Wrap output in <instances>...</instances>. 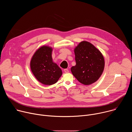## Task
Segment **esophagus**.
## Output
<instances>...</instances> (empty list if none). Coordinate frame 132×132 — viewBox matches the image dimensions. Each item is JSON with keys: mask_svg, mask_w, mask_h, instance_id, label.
I'll return each instance as SVG.
<instances>
[{"mask_svg": "<svg viewBox=\"0 0 132 132\" xmlns=\"http://www.w3.org/2000/svg\"><path fill=\"white\" fill-rule=\"evenodd\" d=\"M64 72H65V73H68V72H69V70H68V69H64Z\"/></svg>", "mask_w": 132, "mask_h": 132, "instance_id": "esophagus-1", "label": "esophagus"}]
</instances>
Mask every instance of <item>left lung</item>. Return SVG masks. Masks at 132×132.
I'll use <instances>...</instances> for the list:
<instances>
[{
    "instance_id": "1",
    "label": "left lung",
    "mask_w": 132,
    "mask_h": 132,
    "mask_svg": "<svg viewBox=\"0 0 132 132\" xmlns=\"http://www.w3.org/2000/svg\"><path fill=\"white\" fill-rule=\"evenodd\" d=\"M76 65L71 68L72 75L80 83L89 85L96 82L104 69L101 53L92 44L82 41L75 48Z\"/></svg>"
}]
</instances>
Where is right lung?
<instances>
[{"mask_svg": "<svg viewBox=\"0 0 132 132\" xmlns=\"http://www.w3.org/2000/svg\"><path fill=\"white\" fill-rule=\"evenodd\" d=\"M51 47L43 46L37 50L31 61L30 66L35 78L46 85L57 82L62 71L59 66L53 62Z\"/></svg>", "mask_w": 132, "mask_h": 132, "instance_id": "1", "label": "right lung"}]
</instances>
